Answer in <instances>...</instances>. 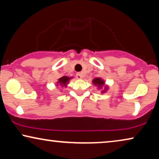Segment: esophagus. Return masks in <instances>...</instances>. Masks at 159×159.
<instances>
[{
    "label": "esophagus",
    "mask_w": 159,
    "mask_h": 159,
    "mask_svg": "<svg viewBox=\"0 0 159 159\" xmlns=\"http://www.w3.org/2000/svg\"><path fill=\"white\" fill-rule=\"evenodd\" d=\"M76 78H77L78 79H81V78H83V74H82V73H78L76 74Z\"/></svg>",
    "instance_id": "esophagus-1"
}]
</instances>
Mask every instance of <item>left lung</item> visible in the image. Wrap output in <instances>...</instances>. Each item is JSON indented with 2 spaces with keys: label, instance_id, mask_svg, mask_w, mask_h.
Instances as JSON below:
<instances>
[{
  "label": "left lung",
  "instance_id": "8db88e82",
  "mask_svg": "<svg viewBox=\"0 0 159 159\" xmlns=\"http://www.w3.org/2000/svg\"><path fill=\"white\" fill-rule=\"evenodd\" d=\"M92 84L97 86V89L101 90V93H105L108 90V86L105 85V81L101 78H95L92 80Z\"/></svg>",
  "mask_w": 159,
  "mask_h": 159
}]
</instances>
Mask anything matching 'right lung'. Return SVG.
<instances>
[{"instance_id":"add662e5","label":"right lung","mask_w":159,"mask_h":159,"mask_svg":"<svg viewBox=\"0 0 159 159\" xmlns=\"http://www.w3.org/2000/svg\"><path fill=\"white\" fill-rule=\"evenodd\" d=\"M73 77H68V76H62L60 78H59L58 81L57 82V86H61L62 87L66 88L67 86V84H69L70 80L72 79Z\"/></svg>"}]
</instances>
